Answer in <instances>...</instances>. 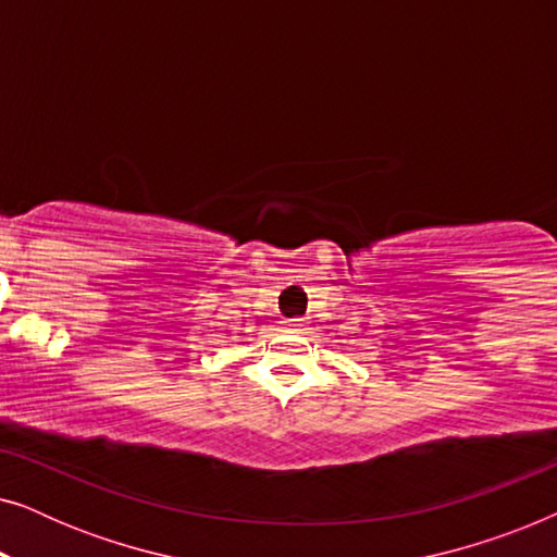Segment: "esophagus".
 I'll use <instances>...</instances> for the list:
<instances>
[{
  "instance_id": "obj_1",
  "label": "esophagus",
  "mask_w": 557,
  "mask_h": 557,
  "mask_svg": "<svg viewBox=\"0 0 557 557\" xmlns=\"http://www.w3.org/2000/svg\"><path fill=\"white\" fill-rule=\"evenodd\" d=\"M307 319H304V317H294V319H286V326H288V330H294V332H304V330H307Z\"/></svg>"
}]
</instances>
